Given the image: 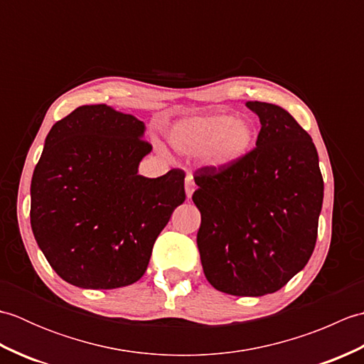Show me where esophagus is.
<instances>
[{
  "mask_svg": "<svg viewBox=\"0 0 364 364\" xmlns=\"http://www.w3.org/2000/svg\"><path fill=\"white\" fill-rule=\"evenodd\" d=\"M184 189H186L188 198H191L192 194H194V191H196V183H194V176H192V173L186 175V181H184Z\"/></svg>",
  "mask_w": 364,
  "mask_h": 364,
  "instance_id": "1",
  "label": "esophagus"
}]
</instances>
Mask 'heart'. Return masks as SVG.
Masks as SVG:
<instances>
[{
    "instance_id": "1",
    "label": "heart",
    "mask_w": 364,
    "mask_h": 364,
    "mask_svg": "<svg viewBox=\"0 0 364 364\" xmlns=\"http://www.w3.org/2000/svg\"><path fill=\"white\" fill-rule=\"evenodd\" d=\"M257 139L250 122L231 114H213L180 120L168 131V142L188 156H203L210 164L225 168L250 153Z\"/></svg>"
}]
</instances>
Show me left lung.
<instances>
[{"label": "left lung", "mask_w": 364, "mask_h": 364, "mask_svg": "<svg viewBox=\"0 0 364 364\" xmlns=\"http://www.w3.org/2000/svg\"><path fill=\"white\" fill-rule=\"evenodd\" d=\"M257 146L237 164L196 170L197 245L206 280L231 296L272 294L306 266L323 200L310 134L283 107L247 102Z\"/></svg>", "instance_id": "left-lung-1"}]
</instances>
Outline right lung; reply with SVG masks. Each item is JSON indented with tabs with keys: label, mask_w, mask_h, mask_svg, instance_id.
<instances>
[{
	"label": "right lung",
	"mask_w": 364,
	"mask_h": 364,
	"mask_svg": "<svg viewBox=\"0 0 364 364\" xmlns=\"http://www.w3.org/2000/svg\"><path fill=\"white\" fill-rule=\"evenodd\" d=\"M144 122L106 105L80 106L45 139L31 181V228L63 280L84 289L136 283L180 206L184 172L137 173L151 151Z\"/></svg>",
	"instance_id": "right-lung-1"
}]
</instances>
